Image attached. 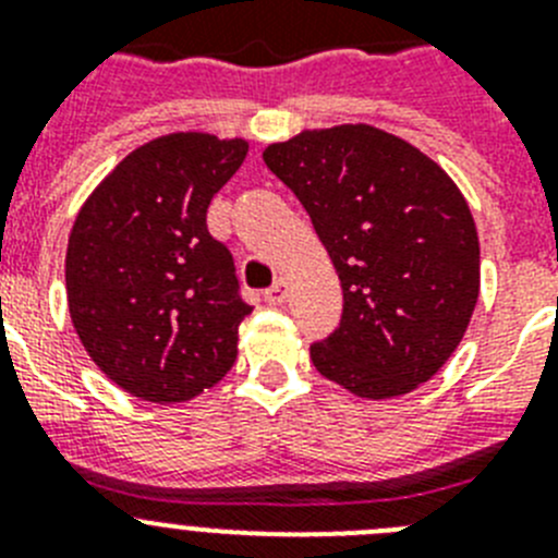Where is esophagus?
Masks as SVG:
<instances>
[{"instance_id":"esophagus-1","label":"esophagus","mask_w":558,"mask_h":558,"mask_svg":"<svg viewBox=\"0 0 558 558\" xmlns=\"http://www.w3.org/2000/svg\"><path fill=\"white\" fill-rule=\"evenodd\" d=\"M288 279H282V276H279V279H276L274 282V288L270 290H265V302L268 304H284L288 302Z\"/></svg>"}]
</instances>
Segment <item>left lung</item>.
Segmentation results:
<instances>
[{
  "instance_id": "obj_1",
  "label": "left lung",
  "mask_w": 558,
  "mask_h": 558,
  "mask_svg": "<svg viewBox=\"0 0 558 558\" xmlns=\"http://www.w3.org/2000/svg\"><path fill=\"white\" fill-rule=\"evenodd\" d=\"M263 159L307 209L343 290L338 329L310 347L313 366L366 399L427 383L461 343L481 290V243L456 181L363 122L302 131Z\"/></svg>"
}]
</instances>
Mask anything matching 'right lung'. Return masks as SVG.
Returning <instances> with one entry per match:
<instances>
[{"label": "right lung", "instance_id": "right-lung-1", "mask_svg": "<svg viewBox=\"0 0 558 558\" xmlns=\"http://www.w3.org/2000/svg\"><path fill=\"white\" fill-rule=\"evenodd\" d=\"M245 153V140L167 133L128 153L77 211L69 315L88 357L133 397L186 402L234 366L251 307L206 209Z\"/></svg>", "mask_w": 558, "mask_h": 558}]
</instances>
